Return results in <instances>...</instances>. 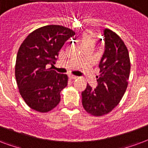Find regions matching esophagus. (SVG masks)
I'll return each mask as SVG.
<instances>
[{
  "mask_svg": "<svg viewBox=\"0 0 148 148\" xmlns=\"http://www.w3.org/2000/svg\"><path fill=\"white\" fill-rule=\"evenodd\" d=\"M77 78H78V77H77V76H75V75H70V79H71L72 80L76 79Z\"/></svg>",
  "mask_w": 148,
  "mask_h": 148,
  "instance_id": "1",
  "label": "esophagus"
}]
</instances>
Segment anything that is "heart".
<instances>
[{"instance_id": "heart-1", "label": "heart", "mask_w": 148, "mask_h": 148, "mask_svg": "<svg viewBox=\"0 0 148 148\" xmlns=\"http://www.w3.org/2000/svg\"><path fill=\"white\" fill-rule=\"evenodd\" d=\"M94 41H95V36L93 34H86L83 39V45H88V44L91 45Z\"/></svg>"}]
</instances>
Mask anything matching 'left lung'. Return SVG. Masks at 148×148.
<instances>
[{"label": "left lung", "instance_id": "8db88e82", "mask_svg": "<svg viewBox=\"0 0 148 148\" xmlns=\"http://www.w3.org/2000/svg\"><path fill=\"white\" fill-rule=\"evenodd\" d=\"M105 50L99 61L100 75L98 86L87 84L82 92V104L88 114L103 116L114 110L122 99L128 87L130 73L129 51L122 39L115 32L103 31Z\"/></svg>", "mask_w": 148, "mask_h": 148}]
</instances>
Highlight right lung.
<instances>
[{"label":"right lung","mask_w":148,"mask_h":148,"mask_svg":"<svg viewBox=\"0 0 148 148\" xmlns=\"http://www.w3.org/2000/svg\"><path fill=\"white\" fill-rule=\"evenodd\" d=\"M74 35L68 27L48 25L31 32L21 44L15 75L19 93L32 110L46 113L59 104L68 76L49 67L55 64L64 42Z\"/></svg>","instance_id":"1"}]
</instances>
